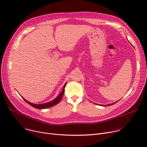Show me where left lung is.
Returning <instances> with one entry per match:
<instances>
[{
	"instance_id": "8db88e82",
	"label": "left lung",
	"mask_w": 147,
	"mask_h": 147,
	"mask_svg": "<svg viewBox=\"0 0 147 147\" xmlns=\"http://www.w3.org/2000/svg\"><path fill=\"white\" fill-rule=\"evenodd\" d=\"M115 104V103H114ZM109 104V105H107V106H108V105H113V104Z\"/></svg>"
}]
</instances>
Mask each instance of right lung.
Instances as JSON below:
<instances>
[{
	"mask_svg": "<svg viewBox=\"0 0 147 147\" xmlns=\"http://www.w3.org/2000/svg\"><path fill=\"white\" fill-rule=\"evenodd\" d=\"M65 86H66V84L64 85L63 86V89H62V91L59 94V95L56 97L54 100L51 101V102H48V103H45V104H32L29 102H28V100H26V99H25L23 97V99H24V100L26 102H27L28 104H29L30 105H31L32 107H34L35 108H37V109H45V108H50L51 107H53L56 104H58L60 101L61 100L62 97H63V95L64 94V91H65Z\"/></svg>",
	"mask_w": 147,
	"mask_h": 147,
	"instance_id": "right-lung-1",
	"label": "right lung"
}]
</instances>
